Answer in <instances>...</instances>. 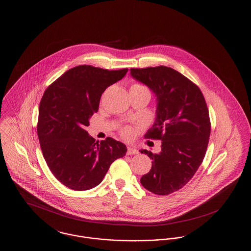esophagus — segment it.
<instances>
[{"instance_id":"obj_1","label":"esophagus","mask_w":251,"mask_h":251,"mask_svg":"<svg viewBox=\"0 0 251 251\" xmlns=\"http://www.w3.org/2000/svg\"><path fill=\"white\" fill-rule=\"evenodd\" d=\"M138 151L133 148V147H128V151H127V154L128 155H132V154H137Z\"/></svg>"}]
</instances>
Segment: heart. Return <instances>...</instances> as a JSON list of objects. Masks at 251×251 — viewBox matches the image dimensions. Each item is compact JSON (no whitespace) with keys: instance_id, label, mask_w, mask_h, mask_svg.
Wrapping results in <instances>:
<instances>
[{"instance_id":"obj_1","label":"heart","mask_w":251,"mask_h":251,"mask_svg":"<svg viewBox=\"0 0 251 251\" xmlns=\"http://www.w3.org/2000/svg\"><path fill=\"white\" fill-rule=\"evenodd\" d=\"M142 88H146L143 85L138 84H132V86L131 87V89H142ZM121 134L124 138H130L132 136V130L130 127H125L122 129L121 131Z\"/></svg>"}]
</instances>
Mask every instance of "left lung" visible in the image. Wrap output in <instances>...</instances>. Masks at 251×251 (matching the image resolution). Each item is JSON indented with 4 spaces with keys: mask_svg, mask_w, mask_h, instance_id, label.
<instances>
[{
    "mask_svg": "<svg viewBox=\"0 0 251 251\" xmlns=\"http://www.w3.org/2000/svg\"><path fill=\"white\" fill-rule=\"evenodd\" d=\"M130 71L156 97L155 121L145 137L162 141L159 153L140 151L152 160L140 182L153 194L169 195L182 188L202 163L211 132L207 104L199 86L171 68Z\"/></svg>",
    "mask_w": 251,
    "mask_h": 251,
    "instance_id": "1",
    "label": "left lung"
}]
</instances>
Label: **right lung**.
Returning <instances> with one entry per match:
<instances>
[{
	"label": "right lung",
	"mask_w": 251,
	"mask_h": 251,
	"mask_svg": "<svg viewBox=\"0 0 251 251\" xmlns=\"http://www.w3.org/2000/svg\"><path fill=\"white\" fill-rule=\"evenodd\" d=\"M127 72L77 66L60 76L43 94L37 122L40 148L53 176L72 190L99 185L111 164L126 154L124 144L111 137L96 142L84 128L98 112L104 90Z\"/></svg>",
	"instance_id": "add662e5"
}]
</instances>
